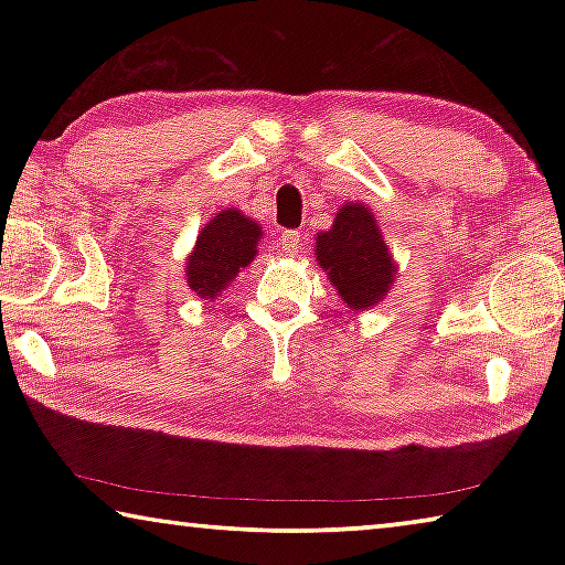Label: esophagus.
Wrapping results in <instances>:
<instances>
[{
  "mask_svg": "<svg viewBox=\"0 0 565 565\" xmlns=\"http://www.w3.org/2000/svg\"><path fill=\"white\" fill-rule=\"evenodd\" d=\"M303 248V236L299 232H284L279 236V252H284L286 256H296Z\"/></svg>",
  "mask_w": 565,
  "mask_h": 565,
  "instance_id": "1",
  "label": "esophagus"
}]
</instances>
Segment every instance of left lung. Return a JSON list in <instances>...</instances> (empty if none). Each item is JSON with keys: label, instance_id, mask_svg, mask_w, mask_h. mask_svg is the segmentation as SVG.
Listing matches in <instances>:
<instances>
[{"label": "left lung", "instance_id": "8db88e82", "mask_svg": "<svg viewBox=\"0 0 565 565\" xmlns=\"http://www.w3.org/2000/svg\"><path fill=\"white\" fill-rule=\"evenodd\" d=\"M317 262L351 311L376 306L394 286L396 264L369 206L349 202L329 232L317 234Z\"/></svg>", "mask_w": 565, "mask_h": 565}]
</instances>
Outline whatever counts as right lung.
Instances as JSON below:
<instances>
[{
  "instance_id": "right-lung-1",
  "label": "right lung",
  "mask_w": 565,
  "mask_h": 565,
  "mask_svg": "<svg viewBox=\"0 0 565 565\" xmlns=\"http://www.w3.org/2000/svg\"><path fill=\"white\" fill-rule=\"evenodd\" d=\"M262 226L238 209H224L196 236L186 259V284L204 301L222 296L234 276L259 252Z\"/></svg>"
}]
</instances>
